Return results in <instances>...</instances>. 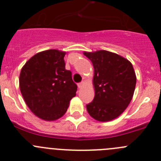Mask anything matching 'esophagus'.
Instances as JSON below:
<instances>
[{"mask_svg": "<svg viewBox=\"0 0 161 161\" xmlns=\"http://www.w3.org/2000/svg\"><path fill=\"white\" fill-rule=\"evenodd\" d=\"M84 86V82H79V84H78V86H79V89H81V88H82V86Z\"/></svg>", "mask_w": 161, "mask_h": 161, "instance_id": "34e87169", "label": "esophagus"}]
</instances>
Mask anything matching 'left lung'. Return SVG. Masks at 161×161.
<instances>
[{
  "instance_id": "1",
  "label": "left lung",
  "mask_w": 161,
  "mask_h": 161,
  "mask_svg": "<svg viewBox=\"0 0 161 161\" xmlns=\"http://www.w3.org/2000/svg\"><path fill=\"white\" fill-rule=\"evenodd\" d=\"M94 69L95 95L86 105L89 114L99 121L115 119L127 108L136 86V75L128 59L107 51L84 52Z\"/></svg>"
}]
</instances>
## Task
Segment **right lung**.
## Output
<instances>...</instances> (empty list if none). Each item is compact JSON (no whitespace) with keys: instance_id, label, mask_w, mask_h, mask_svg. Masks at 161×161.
Instances as JSON below:
<instances>
[{"instance_id":"1","label":"right lung","mask_w":161,"mask_h":161,"mask_svg":"<svg viewBox=\"0 0 161 161\" xmlns=\"http://www.w3.org/2000/svg\"><path fill=\"white\" fill-rule=\"evenodd\" d=\"M66 52L51 49L33 55L21 69L19 89L27 106L38 118L55 121L67 112L77 85L65 69Z\"/></svg>"}]
</instances>
